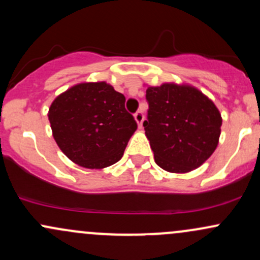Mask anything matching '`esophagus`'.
Listing matches in <instances>:
<instances>
[{
  "label": "esophagus",
  "instance_id": "1",
  "mask_svg": "<svg viewBox=\"0 0 260 260\" xmlns=\"http://www.w3.org/2000/svg\"><path fill=\"white\" fill-rule=\"evenodd\" d=\"M134 120L137 121V123H138V127L142 128V123H143V120H144V115H143V112H136L134 113Z\"/></svg>",
  "mask_w": 260,
  "mask_h": 260
}]
</instances>
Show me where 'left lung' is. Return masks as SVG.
Segmentation results:
<instances>
[{
  "mask_svg": "<svg viewBox=\"0 0 260 260\" xmlns=\"http://www.w3.org/2000/svg\"><path fill=\"white\" fill-rule=\"evenodd\" d=\"M145 134L155 162L184 174L210 157L219 143L222 118L209 98L190 85L165 83L147 89Z\"/></svg>",
  "mask_w": 260,
  "mask_h": 260,
  "instance_id": "1",
  "label": "left lung"
}]
</instances>
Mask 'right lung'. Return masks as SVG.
I'll use <instances>...</instances> for the list:
<instances>
[{
    "label": "right lung",
    "mask_w": 260,
    "mask_h": 260,
    "mask_svg": "<svg viewBox=\"0 0 260 260\" xmlns=\"http://www.w3.org/2000/svg\"><path fill=\"white\" fill-rule=\"evenodd\" d=\"M124 101V95L105 82L80 83L58 95L49 109V121L66 156L86 169L117 162L138 127Z\"/></svg>",
    "instance_id": "right-lung-1"
}]
</instances>
